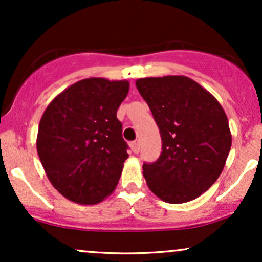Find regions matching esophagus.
<instances>
[{"instance_id": "esophagus-1", "label": "esophagus", "mask_w": 262, "mask_h": 262, "mask_svg": "<svg viewBox=\"0 0 262 262\" xmlns=\"http://www.w3.org/2000/svg\"><path fill=\"white\" fill-rule=\"evenodd\" d=\"M130 146H132V150H133L134 154H138L140 150V145L138 141H133V143H130Z\"/></svg>"}]
</instances>
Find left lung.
<instances>
[{
    "instance_id": "1",
    "label": "left lung",
    "mask_w": 262,
    "mask_h": 262,
    "mask_svg": "<svg viewBox=\"0 0 262 262\" xmlns=\"http://www.w3.org/2000/svg\"><path fill=\"white\" fill-rule=\"evenodd\" d=\"M160 130L162 151L144 162L151 192L167 203L200 197L224 169L231 146L227 114L210 93L186 76L145 77L135 82Z\"/></svg>"
}]
</instances>
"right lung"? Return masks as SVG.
<instances>
[{"mask_svg":"<svg viewBox=\"0 0 262 262\" xmlns=\"http://www.w3.org/2000/svg\"><path fill=\"white\" fill-rule=\"evenodd\" d=\"M128 81L81 80L56 96L39 123L37 150L45 173L62 196L96 204L116 188L128 159L117 111Z\"/></svg>","mask_w":262,"mask_h":262,"instance_id":"right-lung-1","label":"right lung"}]
</instances>
